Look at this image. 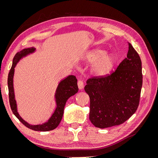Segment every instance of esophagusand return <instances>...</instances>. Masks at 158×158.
<instances>
[{
	"label": "esophagus",
	"mask_w": 158,
	"mask_h": 158,
	"mask_svg": "<svg viewBox=\"0 0 158 158\" xmlns=\"http://www.w3.org/2000/svg\"><path fill=\"white\" fill-rule=\"evenodd\" d=\"M78 88L80 89H82L84 88V82H82V80H78Z\"/></svg>",
	"instance_id": "1"
}]
</instances>
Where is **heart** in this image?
I'll use <instances>...</instances> for the list:
<instances>
[{
	"label": "heart",
	"mask_w": 158,
	"mask_h": 158,
	"mask_svg": "<svg viewBox=\"0 0 158 158\" xmlns=\"http://www.w3.org/2000/svg\"><path fill=\"white\" fill-rule=\"evenodd\" d=\"M86 61L91 66L92 73L98 76L107 74L111 71L115 63V58L112 54L106 53L102 49H95L87 55Z\"/></svg>",
	"instance_id": "b5f03b06"
}]
</instances>
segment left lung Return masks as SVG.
Here are the masks:
<instances>
[{"mask_svg": "<svg viewBox=\"0 0 158 158\" xmlns=\"http://www.w3.org/2000/svg\"><path fill=\"white\" fill-rule=\"evenodd\" d=\"M84 87L90 99L89 120L105 128L125 123L136 112L142 85V62L128 43L127 58L111 74L89 78Z\"/></svg>", "mask_w": 158, "mask_h": 158, "instance_id": "left-lung-1", "label": "left lung"}]
</instances>
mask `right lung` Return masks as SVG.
Instances as JSON below:
<instances>
[{"mask_svg":"<svg viewBox=\"0 0 158 158\" xmlns=\"http://www.w3.org/2000/svg\"><path fill=\"white\" fill-rule=\"evenodd\" d=\"M35 51V48H34V47H30V48L24 49L17 52L16 55L14 56L12 62V66L10 72H9L8 76L9 102H10V106L14 115L26 127L35 131H49L53 130V129L59 126V123L62 120V118H63L64 108L66 101L70 97L73 96V95L78 92V87L77 85V79L74 76L70 75L64 79L62 80L59 82L55 94L56 107L54 113H52L48 121L44 123L41 124V125H32L27 123L20 116L18 112L17 104L15 99V95H14L13 78L14 74V68L16 67L18 61L22 59L23 57L34 52Z\"/></svg>","mask_w":158,"mask_h":158,"instance_id":"1","label":"right lung"}]
</instances>
